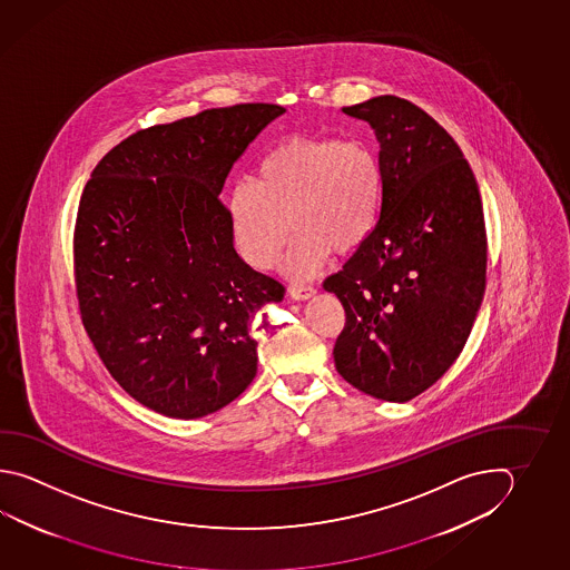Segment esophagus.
Returning <instances> with one entry per match:
<instances>
[{
	"instance_id": "34e87169",
	"label": "esophagus",
	"mask_w": 570,
	"mask_h": 570,
	"mask_svg": "<svg viewBox=\"0 0 570 570\" xmlns=\"http://www.w3.org/2000/svg\"><path fill=\"white\" fill-rule=\"evenodd\" d=\"M291 296L294 301H308L311 296L316 294L314 291V286H308V284H292L291 286Z\"/></svg>"
}]
</instances>
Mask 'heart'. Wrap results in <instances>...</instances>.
Segmentation results:
<instances>
[{
    "label": "heart",
    "mask_w": 570,
    "mask_h": 570,
    "mask_svg": "<svg viewBox=\"0 0 570 570\" xmlns=\"http://www.w3.org/2000/svg\"><path fill=\"white\" fill-rule=\"evenodd\" d=\"M381 194V165L365 142L296 137L269 150L254 181L237 183L227 214L237 247L254 268L278 259L294 227L286 269L308 278L334 249L346 254L365 244Z\"/></svg>",
    "instance_id": "b5f03b06"
}]
</instances>
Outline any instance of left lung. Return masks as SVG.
Returning <instances> with one entry per match:
<instances>
[{
	"label": "left lung",
	"mask_w": 570,
	"mask_h": 570,
	"mask_svg": "<svg viewBox=\"0 0 570 570\" xmlns=\"http://www.w3.org/2000/svg\"><path fill=\"white\" fill-rule=\"evenodd\" d=\"M344 115L375 129L383 194L363 246L324 291L343 302L334 365L383 401H409L453 365L485 291L488 239L472 167L440 122L405 98Z\"/></svg>",
	"instance_id": "8db88e82"
}]
</instances>
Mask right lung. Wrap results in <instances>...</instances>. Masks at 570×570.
<instances>
[{"label":"right lung","instance_id":"right-lung-1","mask_svg":"<svg viewBox=\"0 0 570 570\" xmlns=\"http://www.w3.org/2000/svg\"><path fill=\"white\" fill-rule=\"evenodd\" d=\"M282 112L247 102L137 130L100 159L80 197V318L120 387L167 417L226 407L258 371L249 326L286 288L237 256L219 194Z\"/></svg>","mask_w":570,"mask_h":570}]
</instances>
